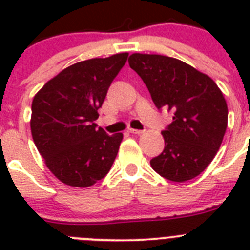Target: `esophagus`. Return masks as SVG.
<instances>
[{
  "label": "esophagus",
  "mask_w": 250,
  "mask_h": 250,
  "mask_svg": "<svg viewBox=\"0 0 250 250\" xmlns=\"http://www.w3.org/2000/svg\"><path fill=\"white\" fill-rule=\"evenodd\" d=\"M129 132H131V134H135V135H141L143 134V130H136V129H129Z\"/></svg>",
  "instance_id": "esophagus-1"
}]
</instances>
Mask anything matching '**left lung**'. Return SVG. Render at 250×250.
I'll use <instances>...</instances> for the list:
<instances>
[{
	"instance_id": "8db88e82",
	"label": "left lung",
	"mask_w": 250,
	"mask_h": 250,
	"mask_svg": "<svg viewBox=\"0 0 250 250\" xmlns=\"http://www.w3.org/2000/svg\"><path fill=\"white\" fill-rule=\"evenodd\" d=\"M129 65L143 79L156 107L174 112L173 123L161 132L164 151L150 165L171 182L194 179L222 145L228 125L223 92L208 75L174 57L132 54Z\"/></svg>"
}]
</instances>
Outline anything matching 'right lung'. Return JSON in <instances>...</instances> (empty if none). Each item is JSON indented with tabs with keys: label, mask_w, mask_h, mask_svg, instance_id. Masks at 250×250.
Returning a JSON list of instances; mask_svg holds the SVG:
<instances>
[{
	"label": "right lung",
	"mask_w": 250,
	"mask_h": 250,
	"mask_svg": "<svg viewBox=\"0 0 250 250\" xmlns=\"http://www.w3.org/2000/svg\"><path fill=\"white\" fill-rule=\"evenodd\" d=\"M127 52L63 68L35 95L31 134L46 167L68 187L87 188L111 169L123 134L96 127L98 110Z\"/></svg>",
	"instance_id": "1"
}]
</instances>
